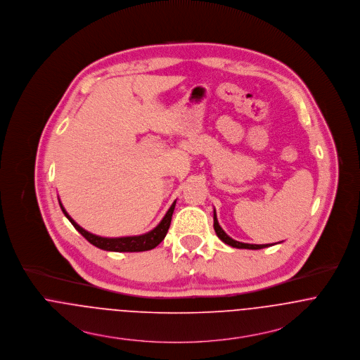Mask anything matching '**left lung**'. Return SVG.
I'll return each mask as SVG.
<instances>
[{
	"instance_id": "8db88e82",
	"label": "left lung",
	"mask_w": 360,
	"mask_h": 360,
	"mask_svg": "<svg viewBox=\"0 0 360 360\" xmlns=\"http://www.w3.org/2000/svg\"><path fill=\"white\" fill-rule=\"evenodd\" d=\"M214 229H215V233L219 239L222 240L225 244L231 245V247H235V248H247V250H261V248H265V247H269L272 244H248V243H241V241H236V240L229 238L224 229L219 226L218 224V219H217V214H215V210H214Z\"/></svg>"
}]
</instances>
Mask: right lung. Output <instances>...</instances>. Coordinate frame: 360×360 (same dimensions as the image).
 Wrapping results in <instances>:
<instances>
[{
  "label": "right lung",
  "mask_w": 360,
  "mask_h": 360,
  "mask_svg": "<svg viewBox=\"0 0 360 360\" xmlns=\"http://www.w3.org/2000/svg\"><path fill=\"white\" fill-rule=\"evenodd\" d=\"M175 202L176 201H174L171 204L167 214L161 219L160 224L153 231H150L145 235L127 236V238H101V236H96V235H92V233L86 232L85 229L81 228L80 225H77L75 222V219L66 212L62 202L59 201L60 208H62L63 214L66 215V218L72 222V225L80 232L85 239L98 248H102V250H106V251H116V252H139V251H148V250H152V248L158 247L161 241L164 240L168 229H169L172 212H174V208H175Z\"/></svg>",
  "instance_id": "add662e5"
}]
</instances>
